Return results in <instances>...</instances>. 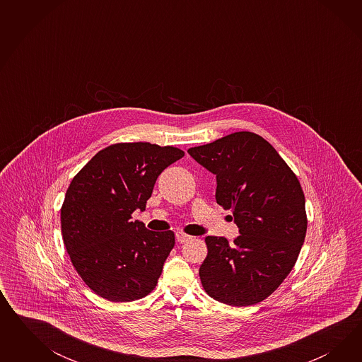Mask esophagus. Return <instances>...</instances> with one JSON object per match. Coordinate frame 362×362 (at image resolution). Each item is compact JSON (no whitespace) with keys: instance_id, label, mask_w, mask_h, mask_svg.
Here are the masks:
<instances>
[{"instance_id":"obj_1","label":"esophagus","mask_w":362,"mask_h":362,"mask_svg":"<svg viewBox=\"0 0 362 362\" xmlns=\"http://www.w3.org/2000/svg\"><path fill=\"white\" fill-rule=\"evenodd\" d=\"M191 239H192V236L187 235L185 232H176V241H177V243H180V244H183V243H186V241L191 240Z\"/></svg>"}]
</instances>
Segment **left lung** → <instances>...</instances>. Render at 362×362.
Instances as JSON below:
<instances>
[{
    "label": "left lung",
    "mask_w": 362,
    "mask_h": 362,
    "mask_svg": "<svg viewBox=\"0 0 362 362\" xmlns=\"http://www.w3.org/2000/svg\"><path fill=\"white\" fill-rule=\"evenodd\" d=\"M188 153L216 176V202L232 209L239 236H207L199 276L209 296L248 307L292 271L307 233L305 197L293 171L257 134L239 132Z\"/></svg>",
    "instance_id": "8db88e82"
}]
</instances>
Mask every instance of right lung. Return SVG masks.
<instances>
[{
    "mask_svg": "<svg viewBox=\"0 0 362 362\" xmlns=\"http://www.w3.org/2000/svg\"><path fill=\"white\" fill-rule=\"evenodd\" d=\"M185 156L147 142L112 144L73 177L61 209L66 251L98 296L127 303L147 296L175 244L173 230L155 232L139 220L158 176Z\"/></svg>",
    "mask_w": 362,
    "mask_h": 362,
    "instance_id": "obj_1",
    "label": "right lung"
}]
</instances>
